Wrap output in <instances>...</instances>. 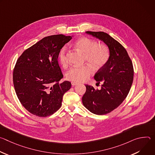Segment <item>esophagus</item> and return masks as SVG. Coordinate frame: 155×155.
Here are the masks:
<instances>
[{"label": "esophagus", "instance_id": "esophagus-1", "mask_svg": "<svg viewBox=\"0 0 155 155\" xmlns=\"http://www.w3.org/2000/svg\"><path fill=\"white\" fill-rule=\"evenodd\" d=\"M71 83H72V86H75V85L78 84V83L75 82V81H72V82H71Z\"/></svg>", "mask_w": 155, "mask_h": 155}]
</instances>
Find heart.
<instances>
[{
  "instance_id": "b5f03b06",
  "label": "heart",
  "mask_w": 155,
  "mask_h": 155,
  "mask_svg": "<svg viewBox=\"0 0 155 155\" xmlns=\"http://www.w3.org/2000/svg\"><path fill=\"white\" fill-rule=\"evenodd\" d=\"M75 47L84 54V61L90 65L71 68L66 74L68 80L77 83L86 81L94 70L102 68L107 63L110 58V51L104 43H97L95 40L87 37H81L75 43ZM67 48L62 47L59 51L58 58L60 63L64 67L68 64Z\"/></svg>"
}]
</instances>
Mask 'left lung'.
I'll use <instances>...</instances> for the list:
<instances>
[{
	"label": "left lung",
	"instance_id": "8db88e82",
	"mask_svg": "<svg viewBox=\"0 0 155 155\" xmlns=\"http://www.w3.org/2000/svg\"><path fill=\"white\" fill-rule=\"evenodd\" d=\"M86 34L103 41L110 51L107 63L94 75L101 90L85 85L83 105L91 113L105 115L117 108L127 97L133 81L134 69L126 49L118 41L104 32L86 31Z\"/></svg>",
	"mask_w": 155,
	"mask_h": 155
}]
</instances>
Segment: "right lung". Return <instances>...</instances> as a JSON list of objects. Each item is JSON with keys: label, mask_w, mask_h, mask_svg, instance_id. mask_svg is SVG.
I'll use <instances>...</instances> for the list:
<instances>
[{"label": "right lung", "mask_w": 155, "mask_h": 155, "mask_svg": "<svg viewBox=\"0 0 155 155\" xmlns=\"http://www.w3.org/2000/svg\"><path fill=\"white\" fill-rule=\"evenodd\" d=\"M72 36L44 37L18 59L13 74L15 90L23 106L40 117L53 115L61 107L62 97L71 83L63 77L58 59L59 51Z\"/></svg>", "instance_id": "add662e5"}]
</instances>
